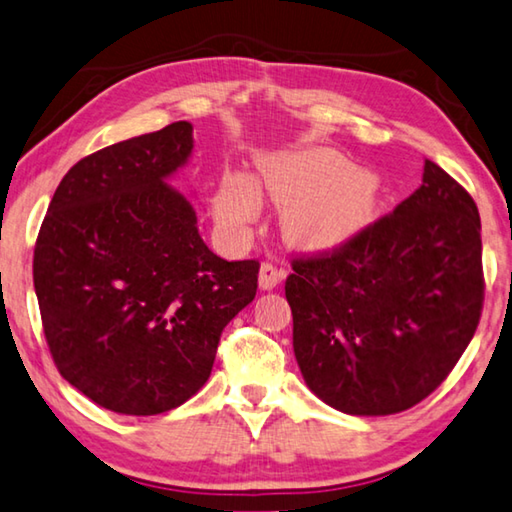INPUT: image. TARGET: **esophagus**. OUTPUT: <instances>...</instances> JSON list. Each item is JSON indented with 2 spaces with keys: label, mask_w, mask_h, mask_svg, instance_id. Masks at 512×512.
I'll return each mask as SVG.
<instances>
[{
  "label": "esophagus",
  "mask_w": 512,
  "mask_h": 512,
  "mask_svg": "<svg viewBox=\"0 0 512 512\" xmlns=\"http://www.w3.org/2000/svg\"><path fill=\"white\" fill-rule=\"evenodd\" d=\"M283 279H286V270H283V267H279L272 261H265L261 265V276H258V283H261L263 290L276 288Z\"/></svg>",
  "instance_id": "obj_1"
}]
</instances>
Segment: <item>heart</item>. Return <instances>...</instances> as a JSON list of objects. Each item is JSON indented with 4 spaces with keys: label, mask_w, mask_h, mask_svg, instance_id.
<instances>
[{
    "label": "heart",
    "mask_w": 512,
    "mask_h": 512,
    "mask_svg": "<svg viewBox=\"0 0 512 512\" xmlns=\"http://www.w3.org/2000/svg\"><path fill=\"white\" fill-rule=\"evenodd\" d=\"M265 188L276 204L286 206L290 233L306 240H329L349 231L370 208V190L363 174L335 152L288 156L265 167ZM224 224H245L256 211L254 188L245 177H226L215 199Z\"/></svg>",
    "instance_id": "b5f03b06"
}]
</instances>
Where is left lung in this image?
Wrapping results in <instances>:
<instances>
[{"mask_svg":"<svg viewBox=\"0 0 512 512\" xmlns=\"http://www.w3.org/2000/svg\"><path fill=\"white\" fill-rule=\"evenodd\" d=\"M290 265L299 370L342 413L395 415L420 404L454 370L481 320L479 208L433 161L395 211Z\"/></svg>","mask_w":512,"mask_h":512,"instance_id":"8db88e82","label":"left lung"}]
</instances>
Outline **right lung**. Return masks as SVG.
<instances>
[{
    "instance_id": "add662e5",
    "label": "right lung",
    "mask_w": 512,
    "mask_h": 512,
    "mask_svg": "<svg viewBox=\"0 0 512 512\" xmlns=\"http://www.w3.org/2000/svg\"><path fill=\"white\" fill-rule=\"evenodd\" d=\"M192 124L117 142L58 183L33 249L43 331L63 379L102 408L158 415L208 381L224 326L251 304L258 261L204 245L190 201L165 177Z\"/></svg>"
}]
</instances>
